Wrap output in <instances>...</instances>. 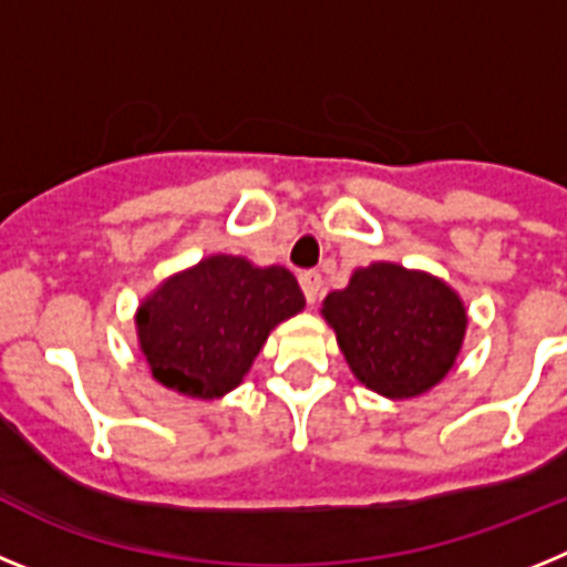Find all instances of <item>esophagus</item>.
<instances>
[{
  "label": "esophagus",
  "mask_w": 567,
  "mask_h": 567,
  "mask_svg": "<svg viewBox=\"0 0 567 567\" xmlns=\"http://www.w3.org/2000/svg\"><path fill=\"white\" fill-rule=\"evenodd\" d=\"M300 289H303L309 303H318L320 292H323V278H320V272H315V269L300 272Z\"/></svg>",
  "instance_id": "obj_1"
}]
</instances>
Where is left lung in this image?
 Returning a JSON list of instances; mask_svg holds the SVG:
<instances>
[{
	"label": "left lung",
	"instance_id": "obj_1",
	"mask_svg": "<svg viewBox=\"0 0 567 567\" xmlns=\"http://www.w3.org/2000/svg\"><path fill=\"white\" fill-rule=\"evenodd\" d=\"M354 378L383 398H417L452 372L465 338L463 300L445 280L378 260L323 300Z\"/></svg>",
	"mask_w": 567,
	"mask_h": 567
}]
</instances>
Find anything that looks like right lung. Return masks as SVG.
<instances>
[{"instance_id":"obj_1","label":"right lung","mask_w":567,"mask_h":567,"mask_svg":"<svg viewBox=\"0 0 567 567\" xmlns=\"http://www.w3.org/2000/svg\"><path fill=\"white\" fill-rule=\"evenodd\" d=\"M303 307L307 298L289 269L209 255L147 295L135 329L158 383L215 400L233 392L269 332Z\"/></svg>"}]
</instances>
